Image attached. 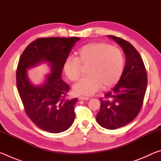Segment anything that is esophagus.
<instances>
[{"label":"esophagus","instance_id":"esophagus-1","mask_svg":"<svg viewBox=\"0 0 161 161\" xmlns=\"http://www.w3.org/2000/svg\"><path fill=\"white\" fill-rule=\"evenodd\" d=\"M79 99H80V100H89V99L88 97L80 96V97H79Z\"/></svg>","mask_w":161,"mask_h":161}]
</instances>
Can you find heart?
Returning a JSON list of instances; mask_svg holds the SVG:
<instances>
[{"label":"heart","mask_w":161,"mask_h":161,"mask_svg":"<svg viewBox=\"0 0 161 161\" xmlns=\"http://www.w3.org/2000/svg\"><path fill=\"white\" fill-rule=\"evenodd\" d=\"M81 64L89 66L87 77H83L73 86L77 95L91 96L102 87L107 89L114 85L124 72V54L118 47L103 42L86 45L77 52V57H68L63 68L67 77L77 80L81 74Z\"/></svg>","instance_id":"obj_1"}]
</instances>
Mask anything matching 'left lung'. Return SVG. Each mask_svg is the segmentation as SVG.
Listing matches in <instances>:
<instances>
[{
  "instance_id": "1",
  "label": "left lung",
  "mask_w": 161,
  "mask_h": 161,
  "mask_svg": "<svg viewBox=\"0 0 161 161\" xmlns=\"http://www.w3.org/2000/svg\"><path fill=\"white\" fill-rule=\"evenodd\" d=\"M108 37L120 45L124 52L126 64L116 85L100 98V111L97 121L101 126L114 130L131 122L139 113L147 87L145 65L136 48L122 38Z\"/></svg>"
}]
</instances>
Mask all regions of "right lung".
Returning <instances> with one entry per match:
<instances>
[{"label":"right lung","mask_w":161,"mask_h":161,"mask_svg":"<svg viewBox=\"0 0 161 161\" xmlns=\"http://www.w3.org/2000/svg\"><path fill=\"white\" fill-rule=\"evenodd\" d=\"M80 37H43L31 42L19 59L16 84L25 111L33 123L45 131L58 133L67 130L75 121L77 98L66 99L69 86L62 80L64 62ZM47 63L51 73L44 82L32 84L27 69Z\"/></svg>","instance_id":"right-lung-1"}]
</instances>
